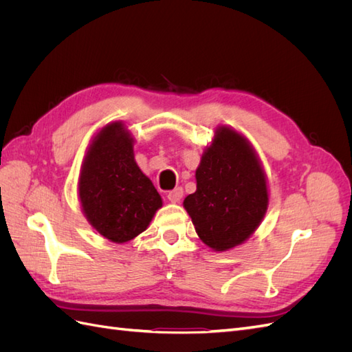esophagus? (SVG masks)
<instances>
[{"mask_svg": "<svg viewBox=\"0 0 352 352\" xmlns=\"http://www.w3.org/2000/svg\"><path fill=\"white\" fill-rule=\"evenodd\" d=\"M184 197V189L182 188H175L167 194V198L170 202H179Z\"/></svg>", "mask_w": 352, "mask_h": 352, "instance_id": "esophagus-1", "label": "esophagus"}]
</instances>
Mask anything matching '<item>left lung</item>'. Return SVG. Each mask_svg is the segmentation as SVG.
I'll return each instance as SVG.
<instances>
[{"instance_id": "obj_1", "label": "left lung", "mask_w": 352, "mask_h": 352, "mask_svg": "<svg viewBox=\"0 0 352 352\" xmlns=\"http://www.w3.org/2000/svg\"><path fill=\"white\" fill-rule=\"evenodd\" d=\"M197 190L184 207L199 239L212 251H229L257 230L269 207L267 177L251 142L219 126L195 172Z\"/></svg>"}]
</instances>
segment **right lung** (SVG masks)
Here are the masks:
<instances>
[{
  "label": "right lung",
  "mask_w": 352,
  "mask_h": 352,
  "mask_svg": "<svg viewBox=\"0 0 352 352\" xmlns=\"http://www.w3.org/2000/svg\"><path fill=\"white\" fill-rule=\"evenodd\" d=\"M135 140L122 122L105 124L94 136L79 175L85 217L101 236L124 243L142 233L163 201L138 167Z\"/></svg>",
  "instance_id": "right-lung-1"
}]
</instances>
